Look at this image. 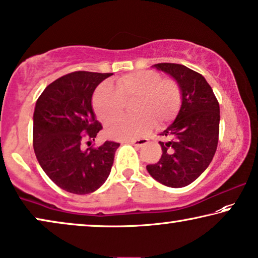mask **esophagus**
Masks as SVG:
<instances>
[{"label":"esophagus","mask_w":258,"mask_h":258,"mask_svg":"<svg viewBox=\"0 0 258 258\" xmlns=\"http://www.w3.org/2000/svg\"><path fill=\"white\" fill-rule=\"evenodd\" d=\"M131 144H133L134 146H137V147H141V146H145V145L148 144V139L147 138H140V139L132 140L131 141Z\"/></svg>","instance_id":"esophagus-1"}]
</instances>
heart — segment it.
<instances>
[{
    "label": "heart",
    "mask_w": 258,
    "mask_h": 258,
    "mask_svg": "<svg viewBox=\"0 0 258 258\" xmlns=\"http://www.w3.org/2000/svg\"><path fill=\"white\" fill-rule=\"evenodd\" d=\"M133 100V102L132 100ZM137 115L127 118H111L121 113L125 102ZM182 104V90L174 78H162L160 72L143 70L125 75L115 85L103 83L92 97V106L101 121L106 124L108 137L130 140L143 136L153 124L161 127L172 121Z\"/></svg>",
    "instance_id": "obj_1"
}]
</instances>
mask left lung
<instances>
[{
	"label": "left lung",
	"mask_w": 258,
	"mask_h": 258,
	"mask_svg": "<svg viewBox=\"0 0 258 258\" xmlns=\"http://www.w3.org/2000/svg\"><path fill=\"white\" fill-rule=\"evenodd\" d=\"M182 90L179 114L160 136V160L147 165L148 173L167 187L181 188L193 182L212 162L220 132V105L202 75L175 63H159Z\"/></svg>",
	"instance_id": "left-lung-1"
}]
</instances>
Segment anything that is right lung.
<instances>
[{
	"label": "right lung",
	"mask_w": 258,
	"mask_h": 258,
	"mask_svg": "<svg viewBox=\"0 0 258 258\" xmlns=\"http://www.w3.org/2000/svg\"><path fill=\"white\" fill-rule=\"evenodd\" d=\"M113 74L75 71L46 86L36 101L32 144L43 170L61 189L90 194L107 179L120 144L90 146L99 131L91 99L94 89Z\"/></svg>",
	"instance_id": "right-lung-1"
}]
</instances>
